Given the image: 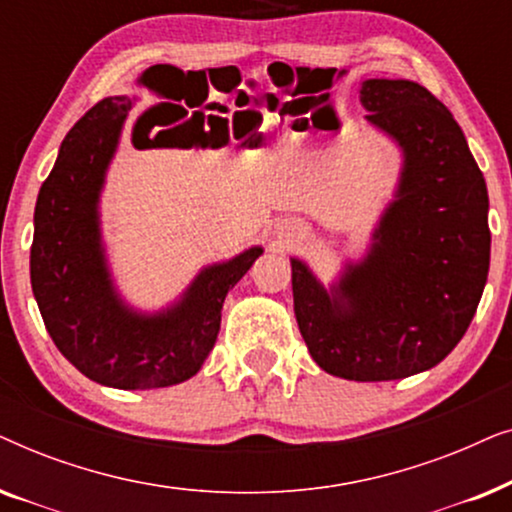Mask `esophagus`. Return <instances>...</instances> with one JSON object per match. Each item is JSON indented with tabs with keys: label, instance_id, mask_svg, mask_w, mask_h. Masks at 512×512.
<instances>
[{
	"label": "esophagus",
	"instance_id": "1",
	"mask_svg": "<svg viewBox=\"0 0 512 512\" xmlns=\"http://www.w3.org/2000/svg\"><path fill=\"white\" fill-rule=\"evenodd\" d=\"M298 233H300V228L293 226V223H282V226H277V235L284 237L286 242L293 240V237H296Z\"/></svg>",
	"mask_w": 512,
	"mask_h": 512
}]
</instances>
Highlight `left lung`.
<instances>
[{
	"mask_svg": "<svg viewBox=\"0 0 512 512\" xmlns=\"http://www.w3.org/2000/svg\"><path fill=\"white\" fill-rule=\"evenodd\" d=\"M366 121L403 153L368 254L324 286L291 258L293 312L312 359L354 382L438 366L464 338L489 272V198L450 109L408 79L361 83Z\"/></svg>",
	"mask_w": 512,
	"mask_h": 512,
	"instance_id": "left-lung-1",
	"label": "left lung"
}]
</instances>
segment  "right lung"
Wrapping results in <instances>:
<instances>
[{
    "instance_id": "1",
    "label": "right lung",
    "mask_w": 512,
    "mask_h": 512,
    "mask_svg": "<svg viewBox=\"0 0 512 512\" xmlns=\"http://www.w3.org/2000/svg\"><path fill=\"white\" fill-rule=\"evenodd\" d=\"M135 102V95L104 97L62 139L34 207L30 279L48 335L76 370L104 387L158 389L202 368L219 335L223 300L263 247L202 268L163 310L125 303L102 242L100 195ZM158 146H193V135Z\"/></svg>"
}]
</instances>
